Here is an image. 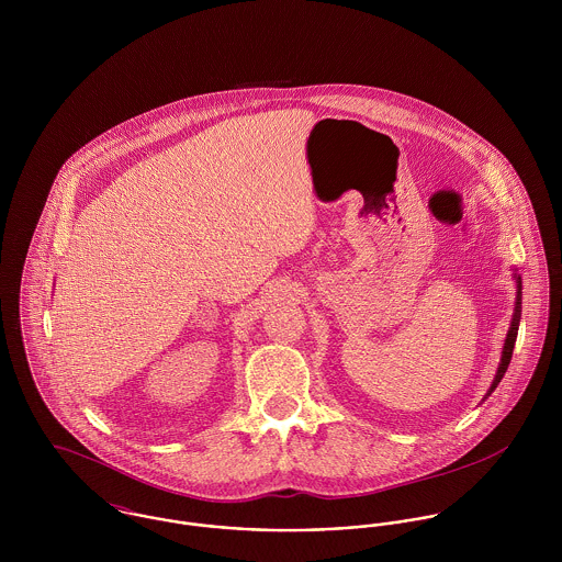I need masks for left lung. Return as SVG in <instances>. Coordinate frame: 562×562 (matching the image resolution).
<instances>
[{
	"instance_id": "1",
	"label": "left lung",
	"mask_w": 562,
	"mask_h": 562,
	"mask_svg": "<svg viewBox=\"0 0 562 562\" xmlns=\"http://www.w3.org/2000/svg\"><path fill=\"white\" fill-rule=\"evenodd\" d=\"M515 283H517V296H515V310H513V318H510V326H508V333H506V339H504V346H502V357H499V366H497V372H495V379L486 392V396H491V392L499 385V381L504 379L506 370H508V363H510V357H513V348H515V339H517V330H519V321H521V277L515 272ZM484 396V398H486Z\"/></svg>"
}]
</instances>
